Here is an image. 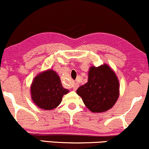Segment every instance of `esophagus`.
<instances>
[{
	"label": "esophagus",
	"mask_w": 149,
	"mask_h": 149,
	"mask_svg": "<svg viewBox=\"0 0 149 149\" xmlns=\"http://www.w3.org/2000/svg\"><path fill=\"white\" fill-rule=\"evenodd\" d=\"M78 86H79V85H78V84H77L76 83H73V84H72V88H73V90H76L77 89H78Z\"/></svg>",
	"instance_id": "esophagus-1"
}]
</instances>
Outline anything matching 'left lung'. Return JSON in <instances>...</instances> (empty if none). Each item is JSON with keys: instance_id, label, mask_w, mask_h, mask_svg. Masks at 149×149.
<instances>
[{"instance_id": "8db88e82", "label": "left lung", "mask_w": 149, "mask_h": 149, "mask_svg": "<svg viewBox=\"0 0 149 149\" xmlns=\"http://www.w3.org/2000/svg\"><path fill=\"white\" fill-rule=\"evenodd\" d=\"M119 88L115 72L109 65L104 64L90 68L88 83L79 87L76 93L89 110L102 113L113 107L119 97Z\"/></svg>"}]
</instances>
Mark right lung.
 Returning <instances> with one entry per match:
<instances>
[{
    "mask_svg": "<svg viewBox=\"0 0 149 149\" xmlns=\"http://www.w3.org/2000/svg\"><path fill=\"white\" fill-rule=\"evenodd\" d=\"M68 92L69 90L63 88L59 76L52 69L37 75L31 86L32 100L44 110H52L57 107L62 97Z\"/></svg>",
    "mask_w": 149,
    "mask_h": 149,
    "instance_id": "obj_1",
    "label": "right lung"
}]
</instances>
